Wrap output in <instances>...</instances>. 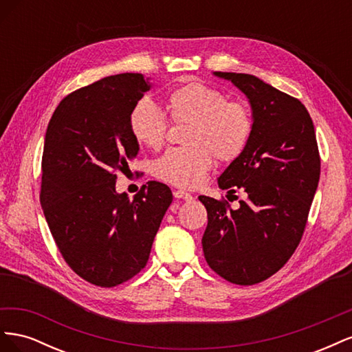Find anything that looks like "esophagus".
Listing matches in <instances>:
<instances>
[{
  "mask_svg": "<svg viewBox=\"0 0 352 352\" xmlns=\"http://www.w3.org/2000/svg\"><path fill=\"white\" fill-rule=\"evenodd\" d=\"M173 195H175V198H177V199H185V201H190V199H192V198H194V197H192V195H190V194L185 192V190H180V189L175 190V192H173Z\"/></svg>",
  "mask_w": 352,
  "mask_h": 352,
  "instance_id": "esophagus-1",
  "label": "esophagus"
}]
</instances>
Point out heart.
Masks as SVG:
<instances>
[{
    "label": "heart",
    "instance_id": "1",
    "mask_svg": "<svg viewBox=\"0 0 352 352\" xmlns=\"http://www.w3.org/2000/svg\"><path fill=\"white\" fill-rule=\"evenodd\" d=\"M166 109L175 123H189L185 148H172L154 163V175L179 188H195L214 163L233 162L247 148L252 133V117L243 102L229 101L228 95L208 85L189 82L173 89ZM167 119L155 104L142 100L129 116L135 141L151 150L164 144Z\"/></svg>",
    "mask_w": 352,
    "mask_h": 352
}]
</instances>
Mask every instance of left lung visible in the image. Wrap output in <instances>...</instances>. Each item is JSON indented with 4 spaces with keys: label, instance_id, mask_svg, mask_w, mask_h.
<instances>
[{
    "label": "left lung",
    "instance_id": "1",
    "mask_svg": "<svg viewBox=\"0 0 352 352\" xmlns=\"http://www.w3.org/2000/svg\"><path fill=\"white\" fill-rule=\"evenodd\" d=\"M212 74L232 82L247 97L252 133L245 151L217 179L221 189L236 186L247 192L239 208L198 197L208 214L202 251L223 279L254 285L278 272L301 241L320 177L316 132L301 101L260 78Z\"/></svg>",
    "mask_w": 352,
    "mask_h": 352
}]
</instances>
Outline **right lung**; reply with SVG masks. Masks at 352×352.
Here are the masks:
<instances>
[{
	"instance_id": "obj_1",
	"label": "right lung",
	"mask_w": 352,
	"mask_h": 352,
	"mask_svg": "<svg viewBox=\"0 0 352 352\" xmlns=\"http://www.w3.org/2000/svg\"><path fill=\"white\" fill-rule=\"evenodd\" d=\"M151 87L141 73L104 78L67 95L47 127L41 206L66 263L97 286L120 285L145 267L173 201L154 180L133 199L116 190V172L140 153L131 111Z\"/></svg>"
}]
</instances>
